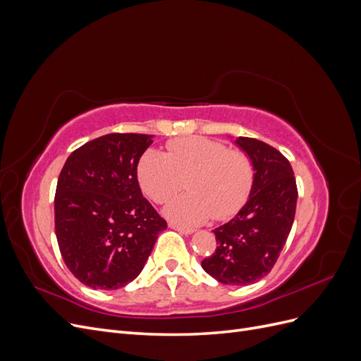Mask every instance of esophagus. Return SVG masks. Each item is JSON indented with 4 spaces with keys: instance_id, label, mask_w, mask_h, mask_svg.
<instances>
[{
    "instance_id": "34e87169",
    "label": "esophagus",
    "mask_w": 361,
    "mask_h": 361,
    "mask_svg": "<svg viewBox=\"0 0 361 361\" xmlns=\"http://www.w3.org/2000/svg\"><path fill=\"white\" fill-rule=\"evenodd\" d=\"M169 227H170V228H174V231H178V232H180V233H183V235H191V233L194 232L192 228L179 226V224H176V223H169Z\"/></svg>"
}]
</instances>
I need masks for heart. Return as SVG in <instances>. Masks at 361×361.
<instances>
[{
	"label": "heart",
	"mask_w": 361,
	"mask_h": 361,
	"mask_svg": "<svg viewBox=\"0 0 361 361\" xmlns=\"http://www.w3.org/2000/svg\"><path fill=\"white\" fill-rule=\"evenodd\" d=\"M140 187L155 203L167 202L187 179L188 194L167 204V215L185 226L214 216L224 221L245 204L253 187V164L241 150L206 137L173 140L167 154L146 150L137 167Z\"/></svg>",
	"instance_id": "b5f03b06"
}]
</instances>
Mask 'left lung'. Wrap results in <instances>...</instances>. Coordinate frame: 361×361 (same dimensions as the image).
Here are the masks:
<instances>
[{"instance_id": "left-lung-1", "label": "left lung", "mask_w": 361, "mask_h": 361, "mask_svg": "<svg viewBox=\"0 0 361 361\" xmlns=\"http://www.w3.org/2000/svg\"><path fill=\"white\" fill-rule=\"evenodd\" d=\"M235 143L253 164L247 203L216 227V250L202 267L224 285L245 286L269 274L293 224L298 190L289 161L264 141L239 137Z\"/></svg>"}]
</instances>
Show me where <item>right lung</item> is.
I'll return each mask as SVG.
<instances>
[{
  "instance_id": "right-lung-1",
  "label": "right lung",
  "mask_w": 361,
  "mask_h": 361,
  "mask_svg": "<svg viewBox=\"0 0 361 361\" xmlns=\"http://www.w3.org/2000/svg\"><path fill=\"white\" fill-rule=\"evenodd\" d=\"M154 135L106 134L73 150L54 211L64 264L85 286L118 289L145 268L167 221L141 194L137 166Z\"/></svg>"
}]
</instances>
